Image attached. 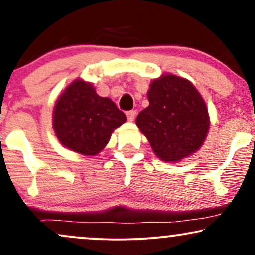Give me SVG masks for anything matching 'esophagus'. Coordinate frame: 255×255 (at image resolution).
Here are the masks:
<instances>
[{
  "label": "esophagus",
  "instance_id": "1",
  "mask_svg": "<svg viewBox=\"0 0 255 255\" xmlns=\"http://www.w3.org/2000/svg\"><path fill=\"white\" fill-rule=\"evenodd\" d=\"M126 116H127V119H128V121H134V119H135V116H136V110H129V111H127V113H126Z\"/></svg>",
  "mask_w": 255,
  "mask_h": 255
}]
</instances>
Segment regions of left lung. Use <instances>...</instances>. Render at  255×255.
<instances>
[{
  "label": "left lung",
  "mask_w": 255,
  "mask_h": 255,
  "mask_svg": "<svg viewBox=\"0 0 255 255\" xmlns=\"http://www.w3.org/2000/svg\"><path fill=\"white\" fill-rule=\"evenodd\" d=\"M150 105L136 116V126L158 158L178 162L203 145L210 127L204 99L188 80L164 75L153 80Z\"/></svg>",
  "instance_id": "left-lung-1"
}]
</instances>
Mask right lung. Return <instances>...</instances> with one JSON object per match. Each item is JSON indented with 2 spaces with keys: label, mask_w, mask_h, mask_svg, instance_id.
<instances>
[{
  "label": "right lung",
  "mask_w": 255,
  "mask_h": 255,
  "mask_svg": "<svg viewBox=\"0 0 255 255\" xmlns=\"http://www.w3.org/2000/svg\"><path fill=\"white\" fill-rule=\"evenodd\" d=\"M125 121L124 111L83 80L67 87L54 110V129L61 144L85 156L103 150L114 129Z\"/></svg>",
  "instance_id": "obj_1"
}]
</instances>
